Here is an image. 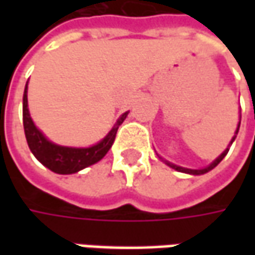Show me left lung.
Returning <instances> with one entry per match:
<instances>
[{
  "instance_id": "1",
  "label": "left lung",
  "mask_w": 255,
  "mask_h": 255,
  "mask_svg": "<svg viewBox=\"0 0 255 255\" xmlns=\"http://www.w3.org/2000/svg\"><path fill=\"white\" fill-rule=\"evenodd\" d=\"M240 121H241V116H240ZM239 129H240V122H239V126H237V130H236V133H234V136H233V139H231V142H230V144H229V147H227V149H226L224 152L221 153L220 156H219V157H217V159H216L214 162H211L210 164L207 166V167H203V169H187V167H181V166H177V164H174V163H170V162H167V160H164V159H163V157H160L159 154H157V156H159V159H162L163 162L166 163V164H167L169 167H171V169H174V170L181 171V173H187V174H193V176H199V174H204V173H207V171L213 170V169H214V167H216V166H217V164H219V163H220L221 160H223V159L226 157V154L229 153V149H230V146H231V144H233V142L236 140V136H237V133H239Z\"/></svg>"
}]
</instances>
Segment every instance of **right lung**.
Masks as SVG:
<instances>
[{"mask_svg":"<svg viewBox=\"0 0 255 255\" xmlns=\"http://www.w3.org/2000/svg\"><path fill=\"white\" fill-rule=\"evenodd\" d=\"M26 93H28V82L25 85L24 98H22V122H24L25 137L29 146V150L45 167H48L49 170L58 174H72L103 159L105 154L112 147L119 126L122 125L129 113L125 112L121 115V118L113 125L111 132L108 133L101 142H98L93 146H89V147L59 146L56 143L48 140L44 133L35 126L34 121L31 119V115H29V109H28Z\"/></svg>","mask_w":255,"mask_h":255,"instance_id":"1","label":"right lung"}]
</instances>
